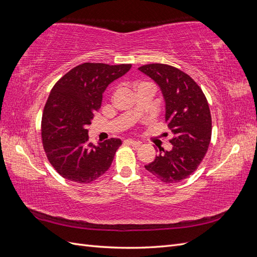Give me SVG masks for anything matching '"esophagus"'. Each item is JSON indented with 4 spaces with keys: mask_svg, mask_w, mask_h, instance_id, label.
I'll return each mask as SVG.
<instances>
[{
    "mask_svg": "<svg viewBox=\"0 0 257 257\" xmlns=\"http://www.w3.org/2000/svg\"><path fill=\"white\" fill-rule=\"evenodd\" d=\"M125 143H126V144H128V145H131V146H134V147H139V146H141V142L134 141V139H131V138L126 139Z\"/></svg>",
    "mask_w": 257,
    "mask_h": 257,
    "instance_id": "esophagus-1",
    "label": "esophagus"
}]
</instances>
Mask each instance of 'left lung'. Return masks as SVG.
<instances>
[{"label":"left lung","mask_w":257,"mask_h":257,"mask_svg":"<svg viewBox=\"0 0 257 257\" xmlns=\"http://www.w3.org/2000/svg\"><path fill=\"white\" fill-rule=\"evenodd\" d=\"M139 71L157 83L165 102V121L173 132V149L160 153L148 172L165 183H177L191 176L203 161L211 141V114L207 98L191 77L174 66L153 63Z\"/></svg>","instance_id":"8db88e82"}]
</instances>
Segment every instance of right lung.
Listing matches in <instances>:
<instances>
[{
    "label": "right lung",
    "mask_w": 257,
    "mask_h": 257,
    "mask_svg": "<svg viewBox=\"0 0 257 257\" xmlns=\"http://www.w3.org/2000/svg\"><path fill=\"white\" fill-rule=\"evenodd\" d=\"M131 67L83 63L52 88L42 118L43 145L50 164L67 180L90 183L110 167L121 139L110 138L95 146L89 143L87 127L102 104L104 91Z\"/></svg>",
    "instance_id": "add662e5"
}]
</instances>
